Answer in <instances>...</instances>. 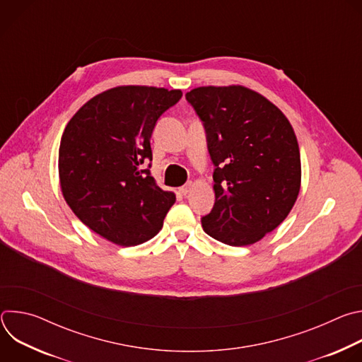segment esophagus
<instances>
[{
	"label": "esophagus",
	"instance_id": "obj_1",
	"mask_svg": "<svg viewBox=\"0 0 362 362\" xmlns=\"http://www.w3.org/2000/svg\"><path fill=\"white\" fill-rule=\"evenodd\" d=\"M190 189H192V182H189V183L183 185V186L179 189V192H180L183 196H186V194L190 192Z\"/></svg>",
	"mask_w": 362,
	"mask_h": 362
}]
</instances>
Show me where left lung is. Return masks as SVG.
I'll use <instances>...</instances> for the list:
<instances>
[{"instance_id":"obj_1","label":"left lung","mask_w":362,"mask_h":362,"mask_svg":"<svg viewBox=\"0 0 362 362\" xmlns=\"http://www.w3.org/2000/svg\"><path fill=\"white\" fill-rule=\"evenodd\" d=\"M186 100L203 122L215 165V204L203 230L247 246L278 228L300 189V156L285 115L243 86L197 87Z\"/></svg>"}]
</instances>
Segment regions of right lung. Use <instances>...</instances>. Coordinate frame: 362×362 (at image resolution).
<instances>
[{"label": "right lung", "instance_id": "add662e5", "mask_svg": "<svg viewBox=\"0 0 362 362\" xmlns=\"http://www.w3.org/2000/svg\"><path fill=\"white\" fill-rule=\"evenodd\" d=\"M180 97V90L119 86L90 98L64 129L63 196L86 226L116 245L136 246L156 236L176 202L141 165L151 160L156 122Z\"/></svg>", "mask_w": 362, "mask_h": 362}]
</instances>
